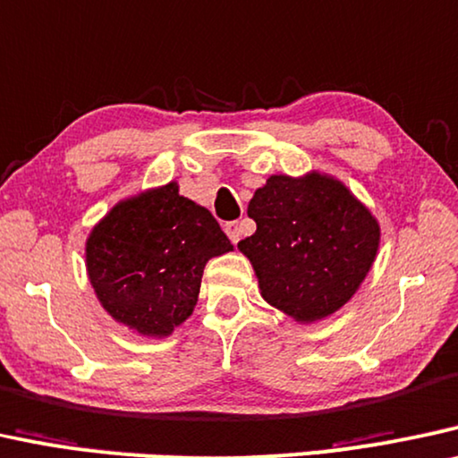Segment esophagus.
Listing matches in <instances>:
<instances>
[{"instance_id": "34e87169", "label": "esophagus", "mask_w": 458, "mask_h": 458, "mask_svg": "<svg viewBox=\"0 0 458 458\" xmlns=\"http://www.w3.org/2000/svg\"><path fill=\"white\" fill-rule=\"evenodd\" d=\"M224 230H225V234H228V239L234 242H239V239H241V228H239V222H228L224 225Z\"/></svg>"}]
</instances>
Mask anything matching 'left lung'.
I'll return each mask as SVG.
<instances>
[{
	"label": "left lung",
	"instance_id": "obj_1",
	"mask_svg": "<svg viewBox=\"0 0 458 458\" xmlns=\"http://www.w3.org/2000/svg\"><path fill=\"white\" fill-rule=\"evenodd\" d=\"M247 216L256 233L239 242L268 304L296 321H317L351 300L376 258L380 228L332 177H268Z\"/></svg>",
	"mask_w": 458,
	"mask_h": 458
}]
</instances>
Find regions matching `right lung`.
Instances as JSON below:
<instances>
[{
  "label": "right lung",
  "mask_w": 458,
  "mask_h": 458,
  "mask_svg": "<svg viewBox=\"0 0 458 458\" xmlns=\"http://www.w3.org/2000/svg\"><path fill=\"white\" fill-rule=\"evenodd\" d=\"M230 249L217 219L173 182L115 205L86 242V268L115 321L160 338L192 315L207 259Z\"/></svg>",
  "instance_id": "right-lung-1"
}]
</instances>
